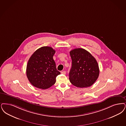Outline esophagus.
<instances>
[{
  "mask_svg": "<svg viewBox=\"0 0 126 126\" xmlns=\"http://www.w3.org/2000/svg\"><path fill=\"white\" fill-rule=\"evenodd\" d=\"M61 73L62 74H63V75H65V74H66V72L64 71L61 72Z\"/></svg>",
  "mask_w": 126,
  "mask_h": 126,
  "instance_id": "34e87169",
  "label": "esophagus"
}]
</instances>
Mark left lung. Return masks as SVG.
Here are the masks:
<instances>
[{
    "instance_id": "1",
    "label": "left lung",
    "mask_w": 126,
    "mask_h": 126,
    "mask_svg": "<svg viewBox=\"0 0 126 126\" xmlns=\"http://www.w3.org/2000/svg\"><path fill=\"white\" fill-rule=\"evenodd\" d=\"M72 67L69 72L71 83L77 87H90L97 80L99 74L98 63L91 53L82 48L70 51Z\"/></svg>"
}]
</instances>
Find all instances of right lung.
Masks as SVG:
<instances>
[{
    "label": "right lung",
    "instance_id": "right-lung-1",
    "mask_svg": "<svg viewBox=\"0 0 126 126\" xmlns=\"http://www.w3.org/2000/svg\"><path fill=\"white\" fill-rule=\"evenodd\" d=\"M55 52L51 47L43 46L35 50L30 57L26 74L32 85L45 90L55 84L56 77L61 74L57 70L53 59Z\"/></svg>",
    "mask_w": 126,
    "mask_h": 126
}]
</instances>
